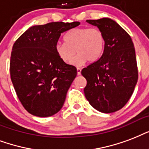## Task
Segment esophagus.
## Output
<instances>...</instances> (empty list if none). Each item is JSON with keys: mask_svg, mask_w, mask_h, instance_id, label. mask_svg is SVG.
Wrapping results in <instances>:
<instances>
[{"mask_svg": "<svg viewBox=\"0 0 149 149\" xmlns=\"http://www.w3.org/2000/svg\"><path fill=\"white\" fill-rule=\"evenodd\" d=\"M81 71V69L80 68H77V74H78V75H80Z\"/></svg>", "mask_w": 149, "mask_h": 149, "instance_id": "1", "label": "esophagus"}]
</instances>
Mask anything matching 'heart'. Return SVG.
Masks as SVG:
<instances>
[{
    "instance_id": "obj_1",
    "label": "heart",
    "mask_w": 149,
    "mask_h": 149,
    "mask_svg": "<svg viewBox=\"0 0 149 149\" xmlns=\"http://www.w3.org/2000/svg\"><path fill=\"white\" fill-rule=\"evenodd\" d=\"M64 42L55 45V52L64 64H69L76 52L79 54L71 62L81 66L88 61L95 62L101 57L105 47L103 33L97 28H75L64 35Z\"/></svg>"
}]
</instances>
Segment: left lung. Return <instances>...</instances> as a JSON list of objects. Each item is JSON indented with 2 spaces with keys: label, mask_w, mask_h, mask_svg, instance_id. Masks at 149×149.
Masks as SVG:
<instances>
[{
  "label": "left lung",
  "mask_w": 149,
  "mask_h": 149,
  "mask_svg": "<svg viewBox=\"0 0 149 149\" xmlns=\"http://www.w3.org/2000/svg\"><path fill=\"white\" fill-rule=\"evenodd\" d=\"M86 22L102 31L105 47L101 57L81 71L87 81L85 98L98 111L113 113L128 102L138 81L134 43L128 33L110 18Z\"/></svg>",
  "instance_id": "8db88e82"
}]
</instances>
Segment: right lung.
<instances>
[{
  "instance_id": "1",
  "label": "right lung",
  "mask_w": 149,
  "mask_h": 149,
  "mask_svg": "<svg viewBox=\"0 0 149 149\" xmlns=\"http://www.w3.org/2000/svg\"><path fill=\"white\" fill-rule=\"evenodd\" d=\"M79 25V22H56L34 25L14 43L11 79L21 103L29 113L47 117L63 107L77 69L62 62L54 47L61 33Z\"/></svg>"
}]
</instances>
